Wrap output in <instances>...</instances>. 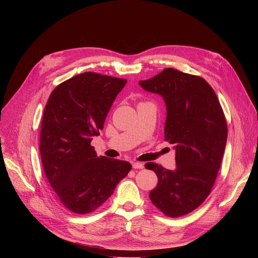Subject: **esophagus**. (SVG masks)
Returning a JSON list of instances; mask_svg holds the SVG:
<instances>
[{"instance_id": "1", "label": "esophagus", "mask_w": 258, "mask_h": 258, "mask_svg": "<svg viewBox=\"0 0 258 258\" xmlns=\"http://www.w3.org/2000/svg\"><path fill=\"white\" fill-rule=\"evenodd\" d=\"M132 166H133V168H135V169H142V168L144 167V164L141 163V162H133Z\"/></svg>"}]
</instances>
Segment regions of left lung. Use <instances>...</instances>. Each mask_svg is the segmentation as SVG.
<instances>
[{"label": "left lung", "mask_w": 258, "mask_h": 258, "mask_svg": "<svg viewBox=\"0 0 258 258\" xmlns=\"http://www.w3.org/2000/svg\"><path fill=\"white\" fill-rule=\"evenodd\" d=\"M140 86L160 94L166 103L165 141L175 150V169L150 162L158 184L150 192L153 204L169 218L190 213L210 195L227 141V121L207 81L166 68Z\"/></svg>", "instance_id": "1"}]
</instances>
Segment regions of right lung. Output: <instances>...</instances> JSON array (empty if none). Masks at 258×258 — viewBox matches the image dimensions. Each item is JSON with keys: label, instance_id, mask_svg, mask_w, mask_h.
<instances>
[{"label": "right lung", "instance_id": "1", "mask_svg": "<svg viewBox=\"0 0 258 258\" xmlns=\"http://www.w3.org/2000/svg\"><path fill=\"white\" fill-rule=\"evenodd\" d=\"M125 84L85 72L59 84L46 103L39 138L43 168L61 204L74 213L99 208L132 168L126 161L98 157L91 145Z\"/></svg>", "mask_w": 258, "mask_h": 258}]
</instances>
